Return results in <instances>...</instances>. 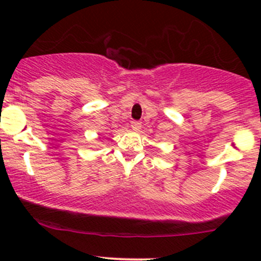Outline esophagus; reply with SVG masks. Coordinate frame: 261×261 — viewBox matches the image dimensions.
Masks as SVG:
<instances>
[{
	"mask_svg": "<svg viewBox=\"0 0 261 261\" xmlns=\"http://www.w3.org/2000/svg\"><path fill=\"white\" fill-rule=\"evenodd\" d=\"M131 128H133L134 131H140L141 122H139V121H133V122H131Z\"/></svg>",
	"mask_w": 261,
	"mask_h": 261,
	"instance_id": "esophagus-1",
	"label": "esophagus"
}]
</instances>
